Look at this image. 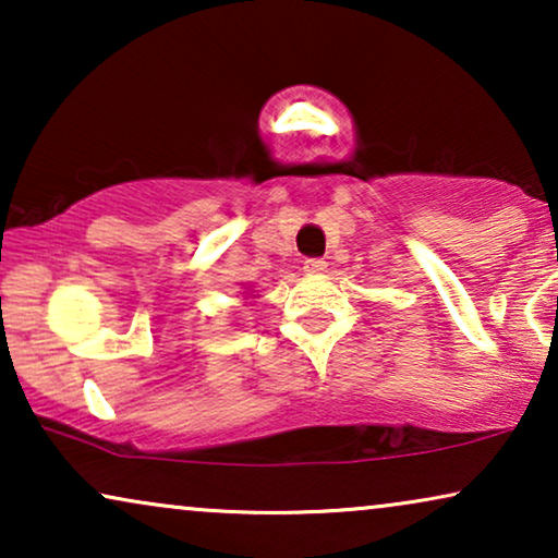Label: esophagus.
<instances>
[{"mask_svg":"<svg viewBox=\"0 0 558 558\" xmlns=\"http://www.w3.org/2000/svg\"><path fill=\"white\" fill-rule=\"evenodd\" d=\"M325 269H327L325 258H307V262H304V271H310V274H319Z\"/></svg>","mask_w":558,"mask_h":558,"instance_id":"obj_1","label":"esophagus"}]
</instances>
